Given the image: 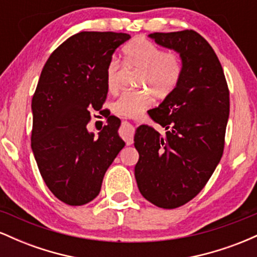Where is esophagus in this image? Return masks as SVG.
<instances>
[{"mask_svg": "<svg viewBox=\"0 0 257 257\" xmlns=\"http://www.w3.org/2000/svg\"><path fill=\"white\" fill-rule=\"evenodd\" d=\"M120 135L124 139L126 145H132L134 143V126L131 123L123 122L122 128H120Z\"/></svg>", "mask_w": 257, "mask_h": 257, "instance_id": "34e87169", "label": "esophagus"}]
</instances>
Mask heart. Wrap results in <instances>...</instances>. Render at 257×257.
<instances>
[{"label": "heart", "instance_id": "1", "mask_svg": "<svg viewBox=\"0 0 257 257\" xmlns=\"http://www.w3.org/2000/svg\"><path fill=\"white\" fill-rule=\"evenodd\" d=\"M123 63L129 70L139 71L138 85L144 90L122 94L112 105L116 114L134 118L153 104L155 96L166 99L175 91L181 81L184 63L180 53L163 51L143 37L134 38L123 48ZM122 65L112 59L106 66V85L110 93L119 89Z\"/></svg>", "mask_w": 257, "mask_h": 257}]
</instances>
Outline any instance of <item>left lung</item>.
Here are the masks:
<instances>
[{
  "instance_id": "1",
  "label": "left lung",
  "mask_w": 257,
  "mask_h": 257,
  "mask_svg": "<svg viewBox=\"0 0 257 257\" xmlns=\"http://www.w3.org/2000/svg\"><path fill=\"white\" fill-rule=\"evenodd\" d=\"M149 36L180 53L184 71L172 95L149 111L166 128V135L145 124L135 132V179L144 198L159 208L174 209L203 190L222 157L229 91L219 59L198 32Z\"/></svg>"
}]
</instances>
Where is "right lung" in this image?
I'll list each match as a JSON object with an SVG mask.
<instances>
[{
    "instance_id": "1",
    "label": "right lung",
    "mask_w": 257,
    "mask_h": 257,
    "mask_svg": "<svg viewBox=\"0 0 257 257\" xmlns=\"http://www.w3.org/2000/svg\"><path fill=\"white\" fill-rule=\"evenodd\" d=\"M129 38L122 32H78L52 53L41 72L31 104V149L47 187L69 205L98 196L106 170L125 145L117 117L106 116L98 138L87 124L90 111L101 110L107 96L106 66Z\"/></svg>"
}]
</instances>
